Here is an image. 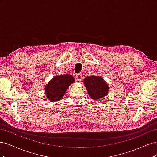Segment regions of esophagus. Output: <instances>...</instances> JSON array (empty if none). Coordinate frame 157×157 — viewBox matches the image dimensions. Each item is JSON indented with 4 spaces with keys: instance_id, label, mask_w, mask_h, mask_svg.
<instances>
[{
    "instance_id": "esophagus-1",
    "label": "esophagus",
    "mask_w": 157,
    "mask_h": 157,
    "mask_svg": "<svg viewBox=\"0 0 157 157\" xmlns=\"http://www.w3.org/2000/svg\"><path fill=\"white\" fill-rule=\"evenodd\" d=\"M82 75L81 74H77L76 75V79H77L78 81H80L82 80Z\"/></svg>"
}]
</instances>
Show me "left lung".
<instances>
[{"label":"left lung","instance_id":"left-lung-1","mask_svg":"<svg viewBox=\"0 0 157 157\" xmlns=\"http://www.w3.org/2000/svg\"><path fill=\"white\" fill-rule=\"evenodd\" d=\"M84 83L90 97L95 100L103 98L109 90L106 82L99 76L87 77L84 78Z\"/></svg>","mask_w":157,"mask_h":157}]
</instances>
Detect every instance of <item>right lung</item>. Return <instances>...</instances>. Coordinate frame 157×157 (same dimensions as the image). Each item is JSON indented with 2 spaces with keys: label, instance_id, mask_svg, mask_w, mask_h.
Instances as JSON below:
<instances>
[{
  "label": "right lung",
  "instance_id": "obj_1",
  "mask_svg": "<svg viewBox=\"0 0 157 157\" xmlns=\"http://www.w3.org/2000/svg\"><path fill=\"white\" fill-rule=\"evenodd\" d=\"M74 78L70 75H58L52 78L45 87L46 96L51 101H59L63 98Z\"/></svg>",
  "mask_w": 157,
  "mask_h": 157
}]
</instances>
